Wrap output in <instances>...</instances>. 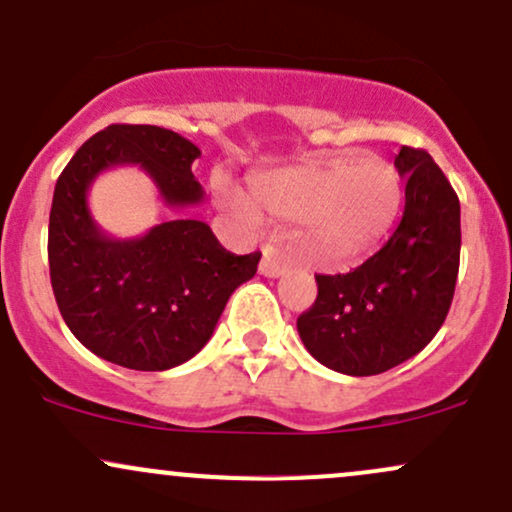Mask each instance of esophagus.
Wrapping results in <instances>:
<instances>
[{
  "label": "esophagus",
  "mask_w": 512,
  "mask_h": 512,
  "mask_svg": "<svg viewBox=\"0 0 512 512\" xmlns=\"http://www.w3.org/2000/svg\"><path fill=\"white\" fill-rule=\"evenodd\" d=\"M258 273L266 275V278H280V275L285 273V263L280 261L278 251L271 249V246H266V249H263V258H261V266H258Z\"/></svg>",
  "instance_id": "1"
}]
</instances>
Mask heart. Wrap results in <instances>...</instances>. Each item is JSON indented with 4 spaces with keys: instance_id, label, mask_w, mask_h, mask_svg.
I'll return each mask as SVG.
<instances>
[{
    "instance_id": "1",
    "label": "heart",
    "mask_w": 512,
    "mask_h": 512,
    "mask_svg": "<svg viewBox=\"0 0 512 512\" xmlns=\"http://www.w3.org/2000/svg\"><path fill=\"white\" fill-rule=\"evenodd\" d=\"M249 188L254 200L227 186L217 188L222 208L246 227L258 225L257 204L280 220H302L319 251L314 261L329 268L358 266L370 256L404 203L396 166L370 154L261 171L251 176Z\"/></svg>"
}]
</instances>
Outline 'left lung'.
Masks as SVG:
<instances>
[{
  "label": "left lung",
  "mask_w": 512,
  "mask_h": 512,
  "mask_svg": "<svg viewBox=\"0 0 512 512\" xmlns=\"http://www.w3.org/2000/svg\"><path fill=\"white\" fill-rule=\"evenodd\" d=\"M406 203L399 227L363 266L317 275V302L300 314L304 348L329 370L380 375L421 353L450 312L459 271V198L428 152L394 159Z\"/></svg>",
  "instance_id": "obj_1"
}]
</instances>
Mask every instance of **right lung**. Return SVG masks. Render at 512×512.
<instances>
[{"mask_svg":"<svg viewBox=\"0 0 512 512\" xmlns=\"http://www.w3.org/2000/svg\"><path fill=\"white\" fill-rule=\"evenodd\" d=\"M198 157L174 130L108 125L55 183L48 261L57 307L77 341L108 363L145 372L186 363L210 341L232 292L256 275L258 251L232 254L200 220L171 217L116 239L91 217V183L116 166H140L169 208L203 203L191 171Z\"/></svg>","mask_w":512,"mask_h":512,"instance_id":"1","label":"right lung"}]
</instances>
